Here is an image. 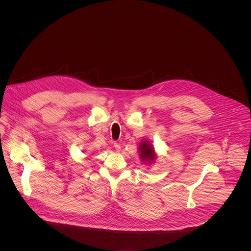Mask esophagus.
I'll use <instances>...</instances> for the list:
<instances>
[{
    "mask_svg": "<svg viewBox=\"0 0 251 251\" xmlns=\"http://www.w3.org/2000/svg\"><path fill=\"white\" fill-rule=\"evenodd\" d=\"M114 147H115V150H116L117 151H120V150H121V146H120L119 144L117 143V142H115V143H114Z\"/></svg>",
    "mask_w": 251,
    "mask_h": 251,
    "instance_id": "34e87169",
    "label": "esophagus"
}]
</instances>
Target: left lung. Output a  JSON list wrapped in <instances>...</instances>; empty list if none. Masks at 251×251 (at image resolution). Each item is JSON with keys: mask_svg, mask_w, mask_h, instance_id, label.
Instances as JSON below:
<instances>
[{"mask_svg": "<svg viewBox=\"0 0 251 251\" xmlns=\"http://www.w3.org/2000/svg\"><path fill=\"white\" fill-rule=\"evenodd\" d=\"M139 150L140 157L143 161H153L155 159V152L153 151V147L149 141H142L139 146Z\"/></svg>", "mask_w": 251, "mask_h": 251, "instance_id": "1", "label": "left lung"}]
</instances>
